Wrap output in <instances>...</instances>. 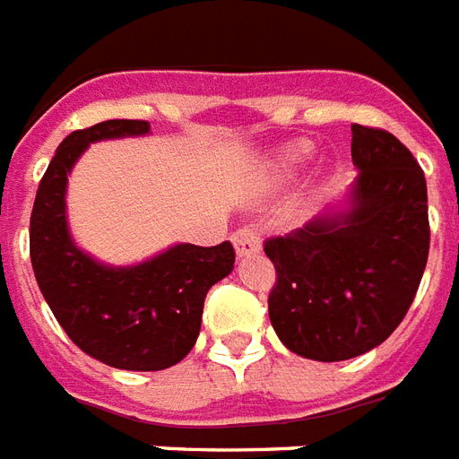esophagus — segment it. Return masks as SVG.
<instances>
[{
    "label": "esophagus",
    "instance_id": "34e87169",
    "mask_svg": "<svg viewBox=\"0 0 459 459\" xmlns=\"http://www.w3.org/2000/svg\"><path fill=\"white\" fill-rule=\"evenodd\" d=\"M230 240H233L238 255H253V253L260 250V233H257L253 226H243V229H238L230 236Z\"/></svg>",
    "mask_w": 459,
    "mask_h": 459
}]
</instances>
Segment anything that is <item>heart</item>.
Masks as SVG:
<instances>
[{
	"label": "heart",
	"mask_w": 459,
	"mask_h": 459,
	"mask_svg": "<svg viewBox=\"0 0 459 459\" xmlns=\"http://www.w3.org/2000/svg\"><path fill=\"white\" fill-rule=\"evenodd\" d=\"M308 155L307 145H294L290 152H287V160L290 162H301Z\"/></svg>",
	"instance_id": "1"
}]
</instances>
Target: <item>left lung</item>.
Listing matches in <instances>:
<instances>
[{
  "mask_svg": "<svg viewBox=\"0 0 459 459\" xmlns=\"http://www.w3.org/2000/svg\"><path fill=\"white\" fill-rule=\"evenodd\" d=\"M359 169L348 209L264 240L277 270L267 308L274 333L301 358L341 362L394 333L429 263V192L406 145L352 124Z\"/></svg>",
  "mask_w": 459,
  "mask_h": 459,
  "instance_id": "obj_1",
  "label": "left lung"
}]
</instances>
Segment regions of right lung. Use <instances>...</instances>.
Returning a JSON list of instances; mask_svg holds the SVG:
<instances>
[{
  "mask_svg": "<svg viewBox=\"0 0 459 459\" xmlns=\"http://www.w3.org/2000/svg\"><path fill=\"white\" fill-rule=\"evenodd\" d=\"M148 131V121L111 118L67 135L40 179L29 236L36 281L70 341L108 368L135 372L185 359L199 338L206 291L236 263L229 240L179 243L134 267H108L74 246L65 189L77 158L90 143Z\"/></svg>",
  "mask_w": 459,
  "mask_h": 459,
  "instance_id": "1",
  "label": "right lung"
}]
</instances>
